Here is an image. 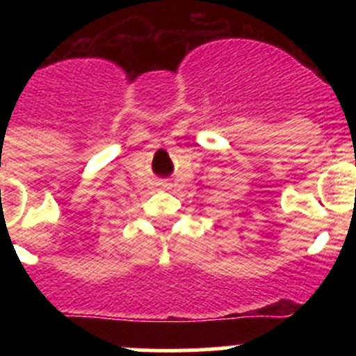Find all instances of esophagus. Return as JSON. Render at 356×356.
I'll return each mask as SVG.
<instances>
[{"instance_id":"34e87169","label":"esophagus","mask_w":356,"mask_h":356,"mask_svg":"<svg viewBox=\"0 0 356 356\" xmlns=\"http://www.w3.org/2000/svg\"><path fill=\"white\" fill-rule=\"evenodd\" d=\"M163 187H169V184H163Z\"/></svg>"}]
</instances>
